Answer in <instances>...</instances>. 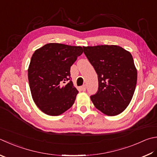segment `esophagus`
Instances as JSON below:
<instances>
[{"mask_svg":"<svg viewBox=\"0 0 157 157\" xmlns=\"http://www.w3.org/2000/svg\"><path fill=\"white\" fill-rule=\"evenodd\" d=\"M81 90L82 91H86V86L85 85H83V86H82L81 87Z\"/></svg>","mask_w":157,"mask_h":157,"instance_id":"obj_1","label":"esophagus"}]
</instances>
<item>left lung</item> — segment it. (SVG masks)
<instances>
[{
    "mask_svg": "<svg viewBox=\"0 0 157 157\" xmlns=\"http://www.w3.org/2000/svg\"><path fill=\"white\" fill-rule=\"evenodd\" d=\"M98 75V90L90 96L95 107L114 116L123 112L135 90L137 72L131 52L116 45L83 46Z\"/></svg>",
    "mask_w": 157,
    "mask_h": 157,
    "instance_id": "obj_1",
    "label": "left lung"
}]
</instances>
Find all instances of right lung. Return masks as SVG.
Wrapping results in <instances>:
<instances>
[{
	"instance_id": "obj_1",
	"label": "right lung",
	"mask_w": 157,
	"mask_h": 157,
	"mask_svg": "<svg viewBox=\"0 0 157 157\" xmlns=\"http://www.w3.org/2000/svg\"><path fill=\"white\" fill-rule=\"evenodd\" d=\"M82 52L81 46L49 43L33 54L28 69L29 87L43 113L57 116L75 103L78 91L70 81V67Z\"/></svg>"
}]
</instances>
